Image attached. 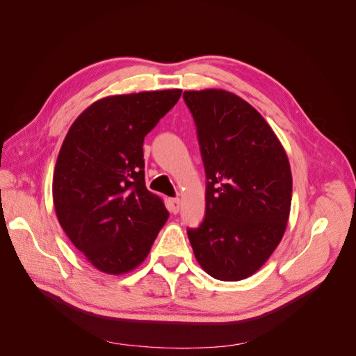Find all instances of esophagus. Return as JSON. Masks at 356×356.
Returning <instances> with one entry per match:
<instances>
[{
	"label": "esophagus",
	"mask_w": 356,
	"mask_h": 356,
	"mask_svg": "<svg viewBox=\"0 0 356 356\" xmlns=\"http://www.w3.org/2000/svg\"><path fill=\"white\" fill-rule=\"evenodd\" d=\"M179 204H181V202H179V199H178V197L169 199V208H170V212H172V213H178V211H179Z\"/></svg>",
	"instance_id": "obj_1"
}]
</instances>
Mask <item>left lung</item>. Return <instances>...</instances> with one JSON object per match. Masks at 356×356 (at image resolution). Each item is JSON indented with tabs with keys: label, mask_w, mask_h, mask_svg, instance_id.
I'll list each match as a JSON object with an SVG mask.
<instances>
[{
	"label": "left lung",
	"mask_w": 356,
	"mask_h": 356,
	"mask_svg": "<svg viewBox=\"0 0 356 356\" xmlns=\"http://www.w3.org/2000/svg\"><path fill=\"white\" fill-rule=\"evenodd\" d=\"M195 118L207 175L204 220L187 234L197 263L218 281L260 268L286 229L293 177L282 144L263 115L221 89L182 95Z\"/></svg>",
	"instance_id": "8db88e82"
}]
</instances>
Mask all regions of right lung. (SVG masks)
I'll use <instances>...</instances> for the list:
<instances>
[{"label":"right lung","instance_id":"1","mask_svg":"<svg viewBox=\"0 0 356 356\" xmlns=\"http://www.w3.org/2000/svg\"><path fill=\"white\" fill-rule=\"evenodd\" d=\"M179 96V89L108 96L86 108L63 139L55 211L72 245L104 273L141 264L169 217L145 187L143 145Z\"/></svg>","mask_w":356,"mask_h":356}]
</instances>
